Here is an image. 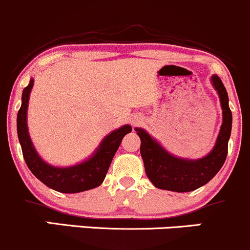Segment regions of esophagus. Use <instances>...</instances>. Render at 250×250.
<instances>
[{
  "label": "esophagus",
  "instance_id": "esophagus-1",
  "mask_svg": "<svg viewBox=\"0 0 250 250\" xmlns=\"http://www.w3.org/2000/svg\"><path fill=\"white\" fill-rule=\"evenodd\" d=\"M140 122H141V120H140V119H135V120H133V125H139Z\"/></svg>",
  "mask_w": 250,
  "mask_h": 250
}]
</instances>
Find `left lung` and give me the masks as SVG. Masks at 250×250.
Listing matches in <instances>:
<instances>
[{"instance_id":"left-lung-1","label":"left lung","mask_w":250,"mask_h":250,"mask_svg":"<svg viewBox=\"0 0 250 250\" xmlns=\"http://www.w3.org/2000/svg\"><path fill=\"white\" fill-rule=\"evenodd\" d=\"M211 83L217 91L222 105L223 122L215 147L204 158L183 159L169 154L149 134L135 128L141 139V152L145 171L155 188L174 192H190L209 183L223 166L228 154V141L231 133L232 115L229 108L227 90L218 76L211 77Z\"/></svg>"}]
</instances>
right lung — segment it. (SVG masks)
Masks as SVG:
<instances>
[{"label":"right lung","instance_id":"add662e5","mask_svg":"<svg viewBox=\"0 0 250 250\" xmlns=\"http://www.w3.org/2000/svg\"><path fill=\"white\" fill-rule=\"evenodd\" d=\"M33 84L34 81L32 78L29 84L23 89L22 104L16 120L19 141L28 168L46 186L62 193H77L100 186L105 178L112 158L119 149L123 136L130 133L131 127L129 125H125L119 129L111 131L102 140L94 154L83 163L70 167L49 165L40 158L35 150L27 127V109Z\"/></svg>","mask_w":250,"mask_h":250}]
</instances>
